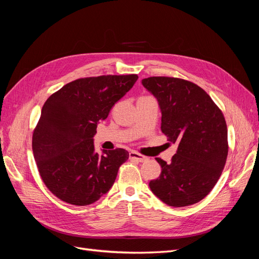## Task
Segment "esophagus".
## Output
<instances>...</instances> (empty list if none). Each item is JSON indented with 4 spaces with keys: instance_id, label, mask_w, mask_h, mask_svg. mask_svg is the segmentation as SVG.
Masks as SVG:
<instances>
[{
    "instance_id": "esophagus-1",
    "label": "esophagus",
    "mask_w": 259,
    "mask_h": 259,
    "mask_svg": "<svg viewBox=\"0 0 259 259\" xmlns=\"http://www.w3.org/2000/svg\"><path fill=\"white\" fill-rule=\"evenodd\" d=\"M130 159H131V160H135V161H137V162H145V161L148 160L145 155L140 154V153H137V152H135V151L130 152Z\"/></svg>"
}]
</instances>
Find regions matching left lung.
<instances>
[{"label": "left lung", "mask_w": 259, "mask_h": 259, "mask_svg": "<svg viewBox=\"0 0 259 259\" xmlns=\"http://www.w3.org/2000/svg\"><path fill=\"white\" fill-rule=\"evenodd\" d=\"M142 83L159 101L162 133L178 144L170 163L155 158L162 171L149 186L169 206L192 205L206 197L223 173L229 148L225 116L190 81L151 76Z\"/></svg>", "instance_id": "8db88e82"}]
</instances>
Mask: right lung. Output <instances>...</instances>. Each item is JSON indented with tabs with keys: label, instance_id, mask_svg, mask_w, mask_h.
<instances>
[{
	"label": "right lung",
	"instance_id": "add662e5",
	"mask_svg": "<svg viewBox=\"0 0 259 259\" xmlns=\"http://www.w3.org/2000/svg\"><path fill=\"white\" fill-rule=\"evenodd\" d=\"M138 79L137 74L82 77L55 92L42 108L32 135L38 173L58 199L90 205L106 194L128 152L116 148L95 152L97 123Z\"/></svg>",
	"mask_w": 259,
	"mask_h": 259
}]
</instances>
